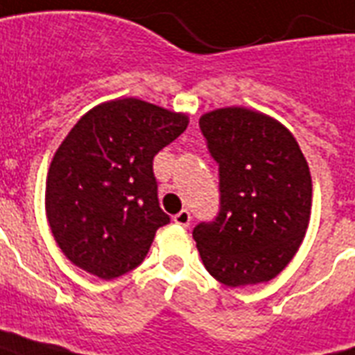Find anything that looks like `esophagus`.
Wrapping results in <instances>:
<instances>
[{
	"instance_id": "esophagus-1",
	"label": "esophagus",
	"mask_w": 355,
	"mask_h": 355,
	"mask_svg": "<svg viewBox=\"0 0 355 355\" xmlns=\"http://www.w3.org/2000/svg\"><path fill=\"white\" fill-rule=\"evenodd\" d=\"M173 221L177 223V225H180V227H189V223H191V214H189L188 210H182V211H178L177 216L173 217Z\"/></svg>"
}]
</instances>
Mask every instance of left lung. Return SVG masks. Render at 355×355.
Instances as JSON below:
<instances>
[{
	"mask_svg": "<svg viewBox=\"0 0 355 355\" xmlns=\"http://www.w3.org/2000/svg\"><path fill=\"white\" fill-rule=\"evenodd\" d=\"M219 166V214L193 228L200 259L216 280L243 287L272 280L297 254L311 216V175L282 123L243 107L200 116Z\"/></svg>",
	"mask_w": 355,
	"mask_h": 355,
	"instance_id": "1",
	"label": "left lung"
}]
</instances>
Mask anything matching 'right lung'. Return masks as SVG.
Masks as SVG:
<instances>
[{
  "label": "right lung",
  "mask_w": 355,
  "mask_h": 355,
  "mask_svg": "<svg viewBox=\"0 0 355 355\" xmlns=\"http://www.w3.org/2000/svg\"><path fill=\"white\" fill-rule=\"evenodd\" d=\"M188 127V116L125 97L77 121L53 156L46 214L64 256L103 280L138 267L169 223L153 158Z\"/></svg>",
  "instance_id": "obj_1"
}]
</instances>
